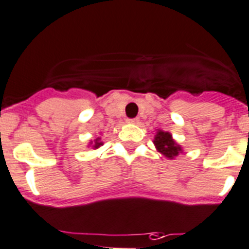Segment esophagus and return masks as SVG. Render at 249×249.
Listing matches in <instances>:
<instances>
[{
  "instance_id": "1",
  "label": "esophagus",
  "mask_w": 249,
  "mask_h": 249,
  "mask_svg": "<svg viewBox=\"0 0 249 249\" xmlns=\"http://www.w3.org/2000/svg\"><path fill=\"white\" fill-rule=\"evenodd\" d=\"M127 122L132 123V124H138L139 118H131V120H127Z\"/></svg>"
}]
</instances>
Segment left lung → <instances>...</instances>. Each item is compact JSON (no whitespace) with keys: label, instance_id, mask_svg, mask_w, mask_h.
I'll list each match as a JSON object with an SVG mask.
<instances>
[{"label":"left lung","instance_id":"8db88e82","mask_svg":"<svg viewBox=\"0 0 249 249\" xmlns=\"http://www.w3.org/2000/svg\"><path fill=\"white\" fill-rule=\"evenodd\" d=\"M153 143L156 150L170 160H174L176 156H178V154L183 153V148L172 138V134L170 132L162 131V129L156 131Z\"/></svg>","mask_w":249,"mask_h":249}]
</instances>
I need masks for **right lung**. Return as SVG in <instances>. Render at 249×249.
Here are the masks:
<instances>
[{"label": "right lung", "mask_w": 249, "mask_h": 249, "mask_svg": "<svg viewBox=\"0 0 249 249\" xmlns=\"http://www.w3.org/2000/svg\"><path fill=\"white\" fill-rule=\"evenodd\" d=\"M104 144V142L101 141V137H96L94 141H90L88 143V148H93V149H99Z\"/></svg>", "instance_id": "add662e5"}]
</instances>
